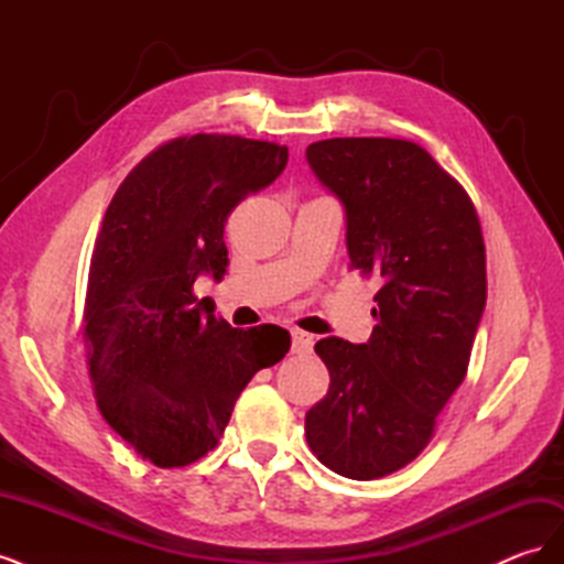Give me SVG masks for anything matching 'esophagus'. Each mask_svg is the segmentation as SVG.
Returning a JSON list of instances; mask_svg holds the SVG:
<instances>
[{"mask_svg":"<svg viewBox=\"0 0 564 564\" xmlns=\"http://www.w3.org/2000/svg\"><path fill=\"white\" fill-rule=\"evenodd\" d=\"M313 336L308 332H301V329H292V350L299 355H305L313 350Z\"/></svg>","mask_w":564,"mask_h":564,"instance_id":"obj_1","label":"esophagus"}]
</instances>
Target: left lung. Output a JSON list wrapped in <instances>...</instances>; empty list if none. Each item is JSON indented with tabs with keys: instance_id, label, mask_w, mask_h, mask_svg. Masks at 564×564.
Instances as JSON below:
<instances>
[{
	"instance_id": "left-lung-1",
	"label": "left lung",
	"mask_w": 564,
	"mask_h": 564,
	"mask_svg": "<svg viewBox=\"0 0 564 564\" xmlns=\"http://www.w3.org/2000/svg\"><path fill=\"white\" fill-rule=\"evenodd\" d=\"M305 160L344 204L350 268L381 284L367 344H315L332 383L305 440L334 473L373 480L423 452L466 377L487 301L482 230L464 187L412 141L329 139Z\"/></svg>"
}]
</instances>
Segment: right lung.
<instances>
[{
	"label": "right lung",
	"instance_id": "obj_1",
	"mask_svg": "<svg viewBox=\"0 0 564 564\" xmlns=\"http://www.w3.org/2000/svg\"><path fill=\"white\" fill-rule=\"evenodd\" d=\"M286 145L195 133L169 141L119 185L91 256L84 336L98 409L129 447L178 468L218 445L232 406L292 336L202 315L199 275L224 280V224L275 181Z\"/></svg>",
	"mask_w": 564,
	"mask_h": 564
}]
</instances>
